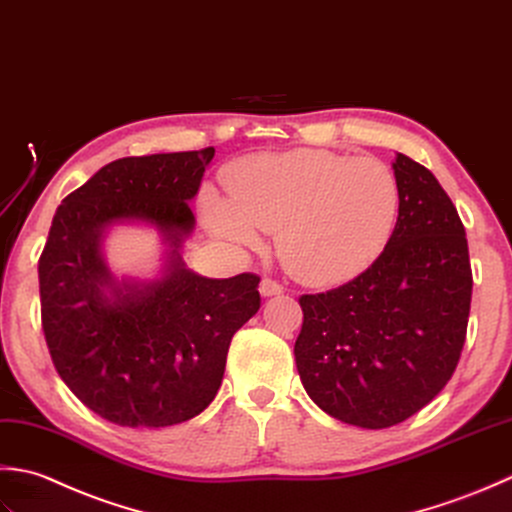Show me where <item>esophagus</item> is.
I'll use <instances>...</instances> for the list:
<instances>
[{
	"mask_svg": "<svg viewBox=\"0 0 512 512\" xmlns=\"http://www.w3.org/2000/svg\"><path fill=\"white\" fill-rule=\"evenodd\" d=\"M258 289H260V296H263V298H271V296L283 294V285L276 283V280H271V278L260 280V287Z\"/></svg>",
	"mask_w": 512,
	"mask_h": 512,
	"instance_id": "esophagus-1",
	"label": "esophagus"
}]
</instances>
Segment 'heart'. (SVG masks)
Listing matches in <instances>:
<instances>
[{
  "mask_svg": "<svg viewBox=\"0 0 512 512\" xmlns=\"http://www.w3.org/2000/svg\"><path fill=\"white\" fill-rule=\"evenodd\" d=\"M229 201L203 194L212 232L243 249L276 234L280 263L302 283L333 285L378 258L398 225L402 187L389 163L329 150L256 154L225 172Z\"/></svg>",
  "mask_w": 512,
  "mask_h": 512,
  "instance_id": "b5f03b06",
  "label": "heart"
}]
</instances>
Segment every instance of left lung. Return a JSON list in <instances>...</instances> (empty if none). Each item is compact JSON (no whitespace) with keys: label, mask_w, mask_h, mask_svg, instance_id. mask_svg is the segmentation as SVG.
<instances>
[{"label":"left lung","mask_w":512,"mask_h":512,"mask_svg":"<svg viewBox=\"0 0 512 512\" xmlns=\"http://www.w3.org/2000/svg\"><path fill=\"white\" fill-rule=\"evenodd\" d=\"M402 212L389 245L347 285L300 298L294 356L322 411L387 429L424 409L460 362L473 274L464 225L431 170L395 154Z\"/></svg>","instance_id":"obj_1"}]
</instances>
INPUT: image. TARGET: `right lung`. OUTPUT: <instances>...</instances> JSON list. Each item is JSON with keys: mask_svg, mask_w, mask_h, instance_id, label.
I'll use <instances>...</instances> for the list:
<instances>
[{"mask_svg": "<svg viewBox=\"0 0 512 512\" xmlns=\"http://www.w3.org/2000/svg\"><path fill=\"white\" fill-rule=\"evenodd\" d=\"M214 148L128 156L68 194L39 258L41 327L68 389L103 420L161 429L205 411L234 333L260 309L254 274L207 278L185 265L190 201ZM114 224H148L169 245L162 276L114 277L102 241Z\"/></svg>", "mask_w": 512, "mask_h": 512, "instance_id": "obj_1", "label": "right lung"}]
</instances>
